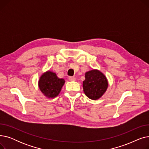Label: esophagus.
I'll list each match as a JSON object with an SVG mask.
<instances>
[{
  "instance_id": "34e87169",
  "label": "esophagus",
  "mask_w": 149,
  "mask_h": 149,
  "mask_svg": "<svg viewBox=\"0 0 149 149\" xmlns=\"http://www.w3.org/2000/svg\"><path fill=\"white\" fill-rule=\"evenodd\" d=\"M68 79L69 81H75L76 80L75 77H69Z\"/></svg>"
}]
</instances>
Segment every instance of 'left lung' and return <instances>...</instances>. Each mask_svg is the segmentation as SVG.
Instances as JSON below:
<instances>
[{
	"label": "left lung",
	"mask_w": 149,
	"mask_h": 149,
	"mask_svg": "<svg viewBox=\"0 0 149 149\" xmlns=\"http://www.w3.org/2000/svg\"><path fill=\"white\" fill-rule=\"evenodd\" d=\"M108 86L106 77L97 70H92L85 75L83 91L88 98L97 100L103 95Z\"/></svg>",
	"instance_id": "left-lung-1"
}]
</instances>
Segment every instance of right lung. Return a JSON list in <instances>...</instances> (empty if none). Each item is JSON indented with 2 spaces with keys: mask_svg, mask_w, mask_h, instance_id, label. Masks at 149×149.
I'll return each mask as SVG.
<instances>
[{
  "mask_svg": "<svg viewBox=\"0 0 149 149\" xmlns=\"http://www.w3.org/2000/svg\"><path fill=\"white\" fill-rule=\"evenodd\" d=\"M64 83L63 79H58L56 74L48 71L41 76L38 85L39 88L46 97L54 98L59 94Z\"/></svg>",
  "mask_w": 149,
  "mask_h": 149,
  "instance_id": "1",
  "label": "right lung"
}]
</instances>
